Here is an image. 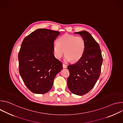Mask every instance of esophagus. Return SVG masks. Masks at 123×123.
Returning a JSON list of instances; mask_svg holds the SVG:
<instances>
[{
  "label": "esophagus",
  "instance_id": "obj_1",
  "mask_svg": "<svg viewBox=\"0 0 123 123\" xmlns=\"http://www.w3.org/2000/svg\"><path fill=\"white\" fill-rule=\"evenodd\" d=\"M63 68H67V66L66 65H65V64H63Z\"/></svg>",
  "mask_w": 123,
  "mask_h": 123
}]
</instances>
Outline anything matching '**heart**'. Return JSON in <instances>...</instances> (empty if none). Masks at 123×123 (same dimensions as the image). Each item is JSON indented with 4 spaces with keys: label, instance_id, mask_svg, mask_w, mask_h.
I'll return each mask as SVG.
<instances>
[{
    "label": "heart",
    "instance_id": "1",
    "mask_svg": "<svg viewBox=\"0 0 123 123\" xmlns=\"http://www.w3.org/2000/svg\"><path fill=\"white\" fill-rule=\"evenodd\" d=\"M86 48V42L81 36L65 34L58 39V42L53 43V51L55 57L60 59L64 54L66 61L77 62L83 56Z\"/></svg>",
    "mask_w": 123,
    "mask_h": 123
}]
</instances>
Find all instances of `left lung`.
<instances>
[{"label": "left lung", "instance_id": "1", "mask_svg": "<svg viewBox=\"0 0 123 123\" xmlns=\"http://www.w3.org/2000/svg\"><path fill=\"white\" fill-rule=\"evenodd\" d=\"M75 33L84 38L86 48L82 57L76 63L68 66L69 75L67 85L73 93L83 95L93 88L98 79L103 58L99 44L90 33L84 31Z\"/></svg>", "mask_w": 123, "mask_h": 123}]
</instances>
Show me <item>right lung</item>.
I'll return each instance as SVG.
<instances>
[{"instance_id": "right-lung-1", "label": "right lung", "mask_w": 123, "mask_h": 123, "mask_svg": "<svg viewBox=\"0 0 123 123\" xmlns=\"http://www.w3.org/2000/svg\"><path fill=\"white\" fill-rule=\"evenodd\" d=\"M60 32L39 29L23 40L18 54L19 74L28 89L37 94L48 92L62 63L54 54L53 43Z\"/></svg>"}]
</instances>
